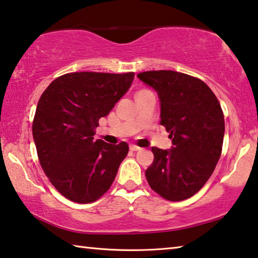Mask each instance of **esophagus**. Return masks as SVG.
Returning a JSON list of instances; mask_svg holds the SVG:
<instances>
[{"label":"esophagus","mask_w":258,"mask_h":258,"mask_svg":"<svg viewBox=\"0 0 258 258\" xmlns=\"http://www.w3.org/2000/svg\"><path fill=\"white\" fill-rule=\"evenodd\" d=\"M139 150H141V147H138L137 145H130V151L137 152V151H139Z\"/></svg>","instance_id":"1"}]
</instances>
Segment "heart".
<instances>
[{"label":"heart","instance_id":"b5f03b06","mask_svg":"<svg viewBox=\"0 0 258 258\" xmlns=\"http://www.w3.org/2000/svg\"><path fill=\"white\" fill-rule=\"evenodd\" d=\"M145 92H148V90H147V89H141V90H139V92L137 93V95H138V94H142V93H145Z\"/></svg>","mask_w":258,"mask_h":258}]
</instances>
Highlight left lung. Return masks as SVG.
Returning a JSON list of instances; mask_svg holds the SVG:
<instances>
[{"label": "left lung", "mask_w": 258, "mask_h": 258, "mask_svg": "<svg viewBox=\"0 0 258 258\" xmlns=\"http://www.w3.org/2000/svg\"><path fill=\"white\" fill-rule=\"evenodd\" d=\"M137 77L159 94L161 124L172 150L152 147L154 161L145 171L151 188L164 200L195 195L213 173L222 152L224 115L204 81L172 70L145 71Z\"/></svg>", "instance_id": "obj_1"}]
</instances>
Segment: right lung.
Here are the masks:
<instances>
[{"label": "right lung", "instance_id": "obj_1", "mask_svg": "<svg viewBox=\"0 0 258 258\" xmlns=\"http://www.w3.org/2000/svg\"><path fill=\"white\" fill-rule=\"evenodd\" d=\"M134 77V72H71L54 79L40 96L33 121L38 160L54 188L69 201L93 203L113 183L129 146L95 141V129L128 92Z\"/></svg>", "mask_w": 258, "mask_h": 258}]
</instances>
